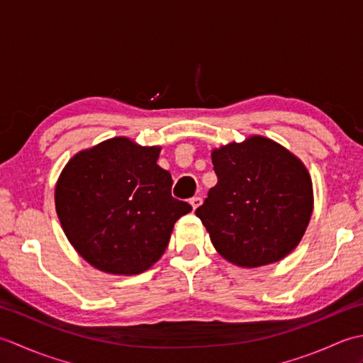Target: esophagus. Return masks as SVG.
I'll return each instance as SVG.
<instances>
[{
    "instance_id": "esophagus-1",
    "label": "esophagus",
    "mask_w": 363,
    "mask_h": 363,
    "mask_svg": "<svg viewBox=\"0 0 363 363\" xmlns=\"http://www.w3.org/2000/svg\"><path fill=\"white\" fill-rule=\"evenodd\" d=\"M201 203H203V199L199 198V196H194V198L190 199V204H191V207H194V211L196 209V207L201 206Z\"/></svg>"
}]
</instances>
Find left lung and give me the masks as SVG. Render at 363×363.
<instances>
[{"mask_svg":"<svg viewBox=\"0 0 363 363\" xmlns=\"http://www.w3.org/2000/svg\"><path fill=\"white\" fill-rule=\"evenodd\" d=\"M218 177L196 217L223 257L262 267L296 248L309 225L312 181L303 162L269 138L254 135L212 151Z\"/></svg>","mask_w":363,"mask_h":363,"instance_id":"left-lung-1","label":"left lung"}]
</instances>
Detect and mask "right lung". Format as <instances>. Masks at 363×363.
<instances>
[{
	"label": "right lung",
	"instance_id": "obj_1",
	"mask_svg": "<svg viewBox=\"0 0 363 363\" xmlns=\"http://www.w3.org/2000/svg\"><path fill=\"white\" fill-rule=\"evenodd\" d=\"M159 146L115 137L81 151L56 186V211L68 240L90 265L138 274L160 259L174 223L191 206L172 196L173 179L156 162Z\"/></svg>",
	"mask_w": 363,
	"mask_h": 363
}]
</instances>
